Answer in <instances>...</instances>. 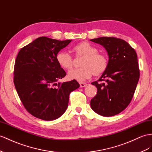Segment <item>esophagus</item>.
<instances>
[{
    "label": "esophagus",
    "mask_w": 152,
    "mask_h": 152,
    "mask_svg": "<svg viewBox=\"0 0 152 152\" xmlns=\"http://www.w3.org/2000/svg\"><path fill=\"white\" fill-rule=\"evenodd\" d=\"M80 87H85L87 85V84L86 83H84V82L80 83Z\"/></svg>",
    "instance_id": "esophagus-1"
}]
</instances>
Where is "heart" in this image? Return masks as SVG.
Returning <instances> with one entry per match:
<instances>
[{"label":"heart","instance_id":"1","mask_svg":"<svg viewBox=\"0 0 152 152\" xmlns=\"http://www.w3.org/2000/svg\"><path fill=\"white\" fill-rule=\"evenodd\" d=\"M74 52L77 56H83L81 62L83 67L69 71L67 77L69 80L83 81L90 78L93 74L98 75L103 72L107 67L108 60L104 54L98 53V49L87 42H82L73 47ZM58 64L64 69L72 67V58L68 52L60 50L56 56Z\"/></svg>","mask_w":152,"mask_h":152}]
</instances>
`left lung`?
Returning <instances> with one entry per match:
<instances>
[{
  "mask_svg": "<svg viewBox=\"0 0 152 152\" xmlns=\"http://www.w3.org/2000/svg\"><path fill=\"white\" fill-rule=\"evenodd\" d=\"M91 41L103 46L108 56L107 67L99 79L91 84L97 94L91 101L96 113L104 117L118 114L133 98L139 79L137 56L130 44L122 39L99 37Z\"/></svg>",
  "mask_w": 152,
  "mask_h": 152,
  "instance_id": "left-lung-1",
  "label": "left lung"
}]
</instances>
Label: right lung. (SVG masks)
Instances as JSON below:
<instances>
[{"label":"right lung","instance_id":"add662e5","mask_svg":"<svg viewBox=\"0 0 152 152\" xmlns=\"http://www.w3.org/2000/svg\"><path fill=\"white\" fill-rule=\"evenodd\" d=\"M72 40L39 37L18 52L14 68V84L26 109L45 121L60 118L67 110L69 94L80 87L76 80L58 81L66 72L56 56Z\"/></svg>","mask_w":152,"mask_h":152}]
</instances>
